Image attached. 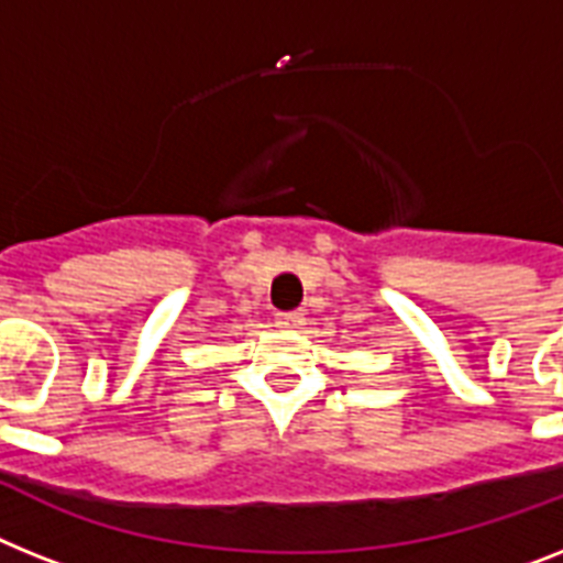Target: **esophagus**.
<instances>
[{"instance_id":"34e87169","label":"esophagus","mask_w":563,"mask_h":563,"mask_svg":"<svg viewBox=\"0 0 563 563\" xmlns=\"http://www.w3.org/2000/svg\"><path fill=\"white\" fill-rule=\"evenodd\" d=\"M276 324L282 331H299L301 324H305V316L299 310H287V313H276Z\"/></svg>"}]
</instances>
